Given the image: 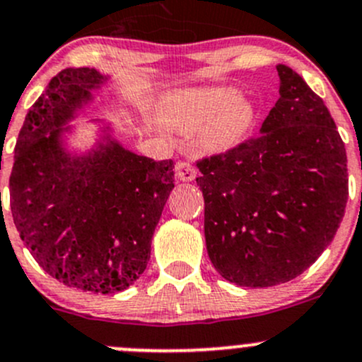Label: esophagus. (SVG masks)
<instances>
[{
    "instance_id": "obj_1",
    "label": "esophagus",
    "mask_w": 362,
    "mask_h": 362,
    "mask_svg": "<svg viewBox=\"0 0 362 362\" xmlns=\"http://www.w3.org/2000/svg\"><path fill=\"white\" fill-rule=\"evenodd\" d=\"M196 175H198V170H196L194 164L187 163V160H182L177 164V177L180 182H192Z\"/></svg>"
}]
</instances>
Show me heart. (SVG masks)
<instances>
[{
    "mask_svg": "<svg viewBox=\"0 0 362 362\" xmlns=\"http://www.w3.org/2000/svg\"><path fill=\"white\" fill-rule=\"evenodd\" d=\"M159 119L177 133L198 132L203 152L218 154L238 147L255 122V107L233 87H202L166 94Z\"/></svg>",
    "mask_w": 362,
    "mask_h": 362,
    "instance_id": "heart-1",
    "label": "heart"
}]
</instances>
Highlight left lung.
<instances>
[{
  "instance_id": "1",
  "label": "left lung",
  "mask_w": 362,
  "mask_h": 362,
  "mask_svg": "<svg viewBox=\"0 0 362 362\" xmlns=\"http://www.w3.org/2000/svg\"><path fill=\"white\" fill-rule=\"evenodd\" d=\"M280 98L259 136L198 163L208 257L240 287L301 275L333 242L349 198L346 152L305 80L276 66Z\"/></svg>"
}]
</instances>
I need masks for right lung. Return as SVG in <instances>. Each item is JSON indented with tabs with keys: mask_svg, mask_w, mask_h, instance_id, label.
Segmentation results:
<instances>
[{
	"mask_svg": "<svg viewBox=\"0 0 362 362\" xmlns=\"http://www.w3.org/2000/svg\"><path fill=\"white\" fill-rule=\"evenodd\" d=\"M108 76L66 68L25 115L10 175L13 224L33 257L61 284L94 294L127 289L145 272L175 187L173 160L127 151L100 124L89 151L69 148L71 120Z\"/></svg>",
	"mask_w": 362,
	"mask_h": 362,
	"instance_id": "obj_1",
	"label": "right lung"
}]
</instances>
